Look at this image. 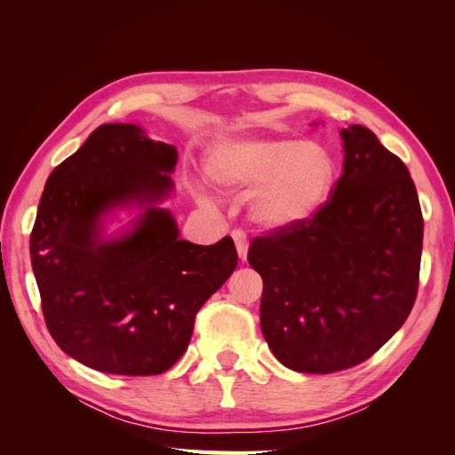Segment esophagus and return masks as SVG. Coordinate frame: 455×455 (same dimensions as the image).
Wrapping results in <instances>:
<instances>
[{
    "label": "esophagus",
    "instance_id": "1",
    "mask_svg": "<svg viewBox=\"0 0 455 455\" xmlns=\"http://www.w3.org/2000/svg\"><path fill=\"white\" fill-rule=\"evenodd\" d=\"M231 237H233V241H235L239 256L243 259H246V252H249V237H246V233L241 231V229H233Z\"/></svg>",
    "mask_w": 455,
    "mask_h": 455
}]
</instances>
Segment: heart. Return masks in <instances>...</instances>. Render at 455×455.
I'll return each mask as SVG.
<instances>
[{
    "mask_svg": "<svg viewBox=\"0 0 455 455\" xmlns=\"http://www.w3.org/2000/svg\"><path fill=\"white\" fill-rule=\"evenodd\" d=\"M206 174L228 191H252L251 214L269 229L307 222L326 203L334 159L316 142L246 139L218 142L206 156Z\"/></svg>",
    "mask_w": 455,
    "mask_h": 455,
    "instance_id": "obj_1",
    "label": "heart"
}]
</instances>
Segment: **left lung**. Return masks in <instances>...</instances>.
I'll use <instances>...</instances> for the list:
<instances>
[{
  "mask_svg": "<svg viewBox=\"0 0 455 455\" xmlns=\"http://www.w3.org/2000/svg\"><path fill=\"white\" fill-rule=\"evenodd\" d=\"M343 171L307 222L254 237L259 326L277 359L332 374L404 324L419 284L423 216L406 164L363 125L341 131Z\"/></svg>",
  "mask_w": 455,
  "mask_h": 455,
  "instance_id": "left-lung-1",
  "label": "left lung"
}]
</instances>
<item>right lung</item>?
<instances>
[{"label": "right lung", "mask_w": 455, "mask_h": 455, "mask_svg": "<svg viewBox=\"0 0 455 455\" xmlns=\"http://www.w3.org/2000/svg\"><path fill=\"white\" fill-rule=\"evenodd\" d=\"M176 148L127 123H106L49 174L30 235L41 311L76 361L119 376L167 371L189 346L196 315L237 267L228 235L178 239L169 211ZM131 200L150 206L119 242L102 243L100 216Z\"/></svg>", "instance_id": "add662e5"}]
</instances>
